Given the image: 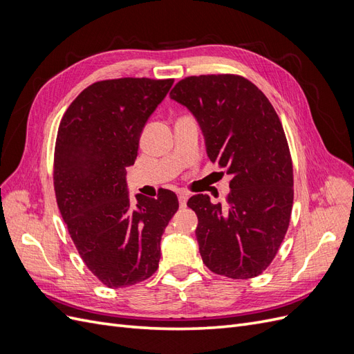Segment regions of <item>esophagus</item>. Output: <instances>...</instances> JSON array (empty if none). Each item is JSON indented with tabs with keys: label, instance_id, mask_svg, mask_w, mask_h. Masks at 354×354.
Returning <instances> with one entry per match:
<instances>
[{
	"label": "esophagus",
	"instance_id": "34e87169",
	"mask_svg": "<svg viewBox=\"0 0 354 354\" xmlns=\"http://www.w3.org/2000/svg\"><path fill=\"white\" fill-rule=\"evenodd\" d=\"M187 198H189V194H186V192H178V203H180V208H186Z\"/></svg>",
	"mask_w": 354,
	"mask_h": 354
}]
</instances>
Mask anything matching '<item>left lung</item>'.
Listing matches in <instances>:
<instances>
[{"mask_svg": "<svg viewBox=\"0 0 354 354\" xmlns=\"http://www.w3.org/2000/svg\"><path fill=\"white\" fill-rule=\"evenodd\" d=\"M169 97L186 106L207 155L232 176L229 208L194 195L202 261L232 279L259 276L285 238L294 201L292 160L283 127L261 90L238 75H201L176 84Z\"/></svg>", "mask_w": 354, "mask_h": 354, "instance_id": "obj_1", "label": "left lung"}]
</instances>
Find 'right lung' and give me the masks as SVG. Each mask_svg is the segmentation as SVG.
Returning a JSON list of instances; mask_svg holds the SVG:
<instances>
[{
	"label": "right lung",
	"instance_id": "1",
	"mask_svg": "<svg viewBox=\"0 0 354 354\" xmlns=\"http://www.w3.org/2000/svg\"><path fill=\"white\" fill-rule=\"evenodd\" d=\"M174 80L120 78L94 82L63 115L55 149V190L63 220L84 263L109 288L151 277L160 238L178 209L174 192L130 201L134 165L149 118Z\"/></svg>",
	"mask_w": 354,
	"mask_h": 354
}]
</instances>
